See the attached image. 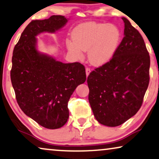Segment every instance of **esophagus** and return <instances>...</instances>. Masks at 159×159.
I'll list each match as a JSON object with an SVG mask.
<instances>
[{"label":"esophagus","instance_id":"34e87169","mask_svg":"<svg viewBox=\"0 0 159 159\" xmlns=\"http://www.w3.org/2000/svg\"><path fill=\"white\" fill-rule=\"evenodd\" d=\"M91 73V69L89 68H86V76L88 77V75H89V73Z\"/></svg>","mask_w":159,"mask_h":159}]
</instances>
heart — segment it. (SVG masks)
I'll return each mask as SVG.
<instances>
[{
	"label": "heart",
	"mask_w": 159,
	"mask_h": 159,
	"mask_svg": "<svg viewBox=\"0 0 159 159\" xmlns=\"http://www.w3.org/2000/svg\"><path fill=\"white\" fill-rule=\"evenodd\" d=\"M72 39L66 41L69 52L81 59L84 51H88L89 62L101 66L115 56L121 42V32L114 24L86 22L73 29Z\"/></svg>",
	"instance_id": "1"
}]
</instances>
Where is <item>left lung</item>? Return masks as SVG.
<instances>
[{
  "instance_id": "obj_1",
  "label": "left lung",
  "mask_w": 159,
  "mask_h": 159,
  "mask_svg": "<svg viewBox=\"0 0 159 159\" xmlns=\"http://www.w3.org/2000/svg\"><path fill=\"white\" fill-rule=\"evenodd\" d=\"M124 37L110 61L87 78L89 101L100 124L116 127L138 112L149 84L150 56L140 32L126 18Z\"/></svg>"
}]
</instances>
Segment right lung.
<instances>
[{
  "instance_id": "right-lung-1",
  "label": "right lung",
  "mask_w": 159,
  "mask_h": 159,
  "mask_svg": "<svg viewBox=\"0 0 159 159\" xmlns=\"http://www.w3.org/2000/svg\"><path fill=\"white\" fill-rule=\"evenodd\" d=\"M63 16L33 20L13 49L11 80L20 108L28 117L48 129H57L68 121V103L86 75L80 62L63 63L38 52L36 37L54 33L66 25Z\"/></svg>"
}]
</instances>
